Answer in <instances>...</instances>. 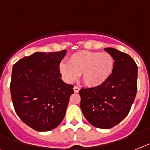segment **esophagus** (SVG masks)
I'll use <instances>...</instances> for the list:
<instances>
[{
    "label": "esophagus",
    "instance_id": "esophagus-1",
    "mask_svg": "<svg viewBox=\"0 0 150 150\" xmlns=\"http://www.w3.org/2000/svg\"><path fill=\"white\" fill-rule=\"evenodd\" d=\"M74 91H75V93H78L79 91V90H80V88H79V87H77V86H75L74 87Z\"/></svg>",
    "mask_w": 150,
    "mask_h": 150
}]
</instances>
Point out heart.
<instances>
[{
	"instance_id": "1",
	"label": "heart",
	"mask_w": 150,
	"mask_h": 150,
	"mask_svg": "<svg viewBox=\"0 0 150 150\" xmlns=\"http://www.w3.org/2000/svg\"><path fill=\"white\" fill-rule=\"evenodd\" d=\"M114 68L110 54L99 52L81 51L71 55L67 64L61 63L59 71L69 82L75 81L81 74V80L88 87H98L108 81Z\"/></svg>"
}]
</instances>
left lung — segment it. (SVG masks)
<instances>
[{
  "instance_id": "obj_1",
  "label": "left lung",
  "mask_w": 150,
  "mask_h": 150,
  "mask_svg": "<svg viewBox=\"0 0 150 150\" xmlns=\"http://www.w3.org/2000/svg\"><path fill=\"white\" fill-rule=\"evenodd\" d=\"M114 60V71L103 85L81 88V111L88 121L98 128L110 129L129 114L137 91L138 67L128 54L105 48Z\"/></svg>"
}]
</instances>
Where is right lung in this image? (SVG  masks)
<instances>
[{"instance_id":"right-lung-1","label":"right lung","mask_w":150,"mask_h":150,"mask_svg":"<svg viewBox=\"0 0 150 150\" xmlns=\"http://www.w3.org/2000/svg\"><path fill=\"white\" fill-rule=\"evenodd\" d=\"M65 52H35L13 66L10 89L13 108L21 120L36 131L59 125L74 93V86L60 79L59 66Z\"/></svg>"}]
</instances>
